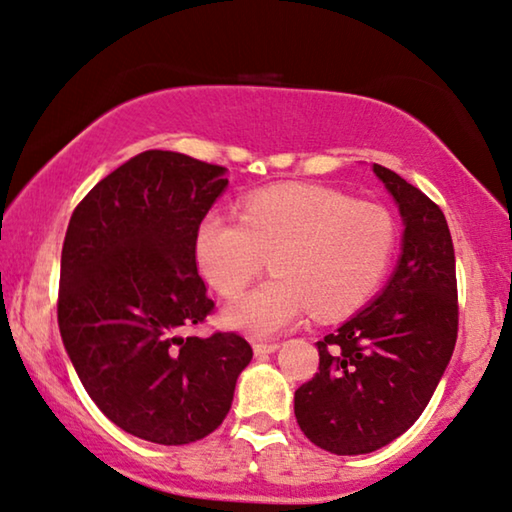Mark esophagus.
<instances>
[{
	"mask_svg": "<svg viewBox=\"0 0 512 512\" xmlns=\"http://www.w3.org/2000/svg\"><path fill=\"white\" fill-rule=\"evenodd\" d=\"M279 349L276 342H254V354L263 356V354H272V351Z\"/></svg>",
	"mask_w": 512,
	"mask_h": 512,
	"instance_id": "34e87169",
	"label": "esophagus"
}]
</instances>
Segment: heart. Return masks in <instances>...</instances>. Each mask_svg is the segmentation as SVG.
Returning <instances> with one entry per match:
<instances>
[{
  "label": "heart",
  "instance_id": "obj_1",
  "mask_svg": "<svg viewBox=\"0 0 512 512\" xmlns=\"http://www.w3.org/2000/svg\"><path fill=\"white\" fill-rule=\"evenodd\" d=\"M397 251V222L385 208L322 186H272L242 199L238 220L217 211L195 233L204 279L226 299L240 297L270 258L272 279L226 311L254 338L295 324L354 313L379 290Z\"/></svg>",
  "mask_w": 512,
  "mask_h": 512
}]
</instances>
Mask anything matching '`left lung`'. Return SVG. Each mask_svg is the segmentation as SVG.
Segmentation results:
<instances>
[{
  "mask_svg": "<svg viewBox=\"0 0 512 512\" xmlns=\"http://www.w3.org/2000/svg\"><path fill=\"white\" fill-rule=\"evenodd\" d=\"M404 217L397 270L363 311L317 342L320 372L295 392L313 445L358 456L390 445L429 404L458 338L454 242L440 206L374 163Z\"/></svg>",
  "mask_w": 512,
  "mask_h": 512,
  "instance_id": "obj_1",
  "label": "left lung"
}]
</instances>
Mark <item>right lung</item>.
<instances>
[{
	"label": "right lung",
	"instance_id": "right-lung-1",
	"mask_svg": "<svg viewBox=\"0 0 512 512\" xmlns=\"http://www.w3.org/2000/svg\"><path fill=\"white\" fill-rule=\"evenodd\" d=\"M224 167L149 149L92 188L67 224L58 329L83 388L136 438L190 445L229 413L249 342L190 333L215 301L195 233L229 179Z\"/></svg>",
	"mask_w": 512,
	"mask_h": 512
}]
</instances>
